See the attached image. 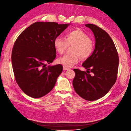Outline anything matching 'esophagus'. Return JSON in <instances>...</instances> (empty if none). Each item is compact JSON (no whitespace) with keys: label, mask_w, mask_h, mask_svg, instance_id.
<instances>
[{"label":"esophagus","mask_w":131,"mask_h":131,"mask_svg":"<svg viewBox=\"0 0 131 131\" xmlns=\"http://www.w3.org/2000/svg\"><path fill=\"white\" fill-rule=\"evenodd\" d=\"M63 70H69V68L67 67H65V66H63Z\"/></svg>","instance_id":"obj_1"}]
</instances>
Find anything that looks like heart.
Returning <instances> with one entry per match:
<instances>
[{"label": "heart", "instance_id": "heart-1", "mask_svg": "<svg viewBox=\"0 0 131 131\" xmlns=\"http://www.w3.org/2000/svg\"><path fill=\"white\" fill-rule=\"evenodd\" d=\"M71 54H66L58 58L57 62L65 67L71 68L79 60L86 59L92 54L93 51V43L85 32L80 30L69 32L65 39L58 37L54 40V48L58 53L62 54L68 46H71Z\"/></svg>", "mask_w": 131, "mask_h": 131}]
</instances>
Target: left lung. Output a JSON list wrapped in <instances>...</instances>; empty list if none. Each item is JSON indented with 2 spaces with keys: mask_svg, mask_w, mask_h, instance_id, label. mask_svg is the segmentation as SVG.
<instances>
[{
  "mask_svg": "<svg viewBox=\"0 0 131 131\" xmlns=\"http://www.w3.org/2000/svg\"><path fill=\"white\" fill-rule=\"evenodd\" d=\"M85 26L93 33L95 48L82 64L87 69V72L74 69L75 76L73 85L75 91L82 98L94 101L106 95L115 84L119 57L115 44L106 32L93 24Z\"/></svg>",
  "mask_w": 131,
  "mask_h": 131,
  "instance_id": "1",
  "label": "left lung"
}]
</instances>
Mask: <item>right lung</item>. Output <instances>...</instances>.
Listing matches in <instances>:
<instances>
[{"instance_id":"1","label":"right lung","mask_w":131,"mask_h":131,"mask_svg":"<svg viewBox=\"0 0 131 131\" xmlns=\"http://www.w3.org/2000/svg\"><path fill=\"white\" fill-rule=\"evenodd\" d=\"M70 24L37 22L17 39L12 52L15 79L27 96L40 98L48 93L62 73V66L51 63L56 58L54 40Z\"/></svg>"}]
</instances>
